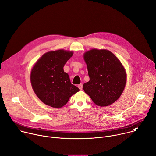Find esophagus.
I'll return each mask as SVG.
<instances>
[{
  "label": "esophagus",
  "instance_id": "1",
  "mask_svg": "<svg viewBox=\"0 0 156 156\" xmlns=\"http://www.w3.org/2000/svg\"><path fill=\"white\" fill-rule=\"evenodd\" d=\"M78 88L80 89V90H82V89H83V84H79V85L78 86Z\"/></svg>",
  "mask_w": 156,
  "mask_h": 156
}]
</instances>
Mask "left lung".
Wrapping results in <instances>:
<instances>
[{
    "instance_id": "8db88e82",
    "label": "left lung",
    "mask_w": 156,
    "mask_h": 156,
    "mask_svg": "<svg viewBox=\"0 0 156 156\" xmlns=\"http://www.w3.org/2000/svg\"><path fill=\"white\" fill-rule=\"evenodd\" d=\"M83 57L90 76V81L83 84L84 92L99 106L112 104L122 95L126 82L121 62L106 49H93Z\"/></svg>"
}]
</instances>
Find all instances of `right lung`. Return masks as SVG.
<instances>
[{
	"mask_svg": "<svg viewBox=\"0 0 156 156\" xmlns=\"http://www.w3.org/2000/svg\"><path fill=\"white\" fill-rule=\"evenodd\" d=\"M72 51L60 49L46 52L36 62L31 72V83L38 98L45 104L60 108L80 91L64 72L63 66L73 55Z\"/></svg>",
	"mask_w": 156,
	"mask_h": 156,
	"instance_id": "add662e5",
	"label": "right lung"
}]
</instances>
